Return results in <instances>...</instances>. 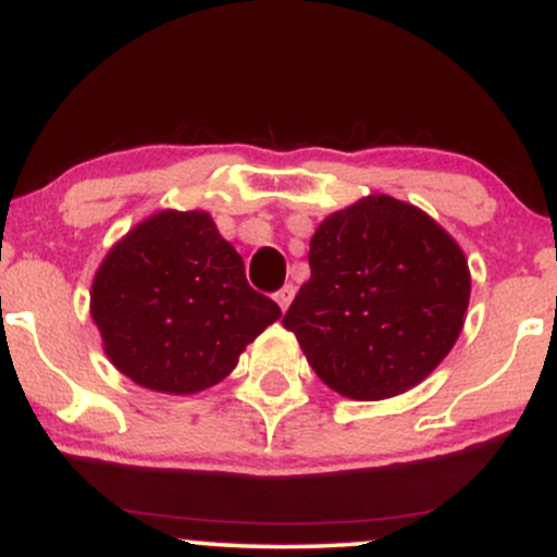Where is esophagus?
<instances>
[{"instance_id":"1","label":"esophagus","mask_w":557,"mask_h":557,"mask_svg":"<svg viewBox=\"0 0 557 557\" xmlns=\"http://www.w3.org/2000/svg\"><path fill=\"white\" fill-rule=\"evenodd\" d=\"M293 296H296V287H293V285H285V287H280L277 293H274V300H277L280 309L287 311V306H290Z\"/></svg>"}]
</instances>
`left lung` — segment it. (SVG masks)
<instances>
[{"instance_id": "left-lung-1", "label": "left lung", "mask_w": 557, "mask_h": 557, "mask_svg": "<svg viewBox=\"0 0 557 557\" xmlns=\"http://www.w3.org/2000/svg\"><path fill=\"white\" fill-rule=\"evenodd\" d=\"M309 267L283 327L345 398L385 400L417 387L461 335L469 261L413 203L372 194L330 214L309 243Z\"/></svg>"}]
</instances>
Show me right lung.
Wrapping results in <instances>:
<instances>
[{
  "label": "right lung",
  "mask_w": 557,
  "mask_h": 557,
  "mask_svg": "<svg viewBox=\"0 0 557 557\" xmlns=\"http://www.w3.org/2000/svg\"><path fill=\"white\" fill-rule=\"evenodd\" d=\"M91 319L117 372L154 393L194 395L233 372L280 306L248 285L212 216L164 209L107 251Z\"/></svg>",
  "instance_id": "1"
}]
</instances>
